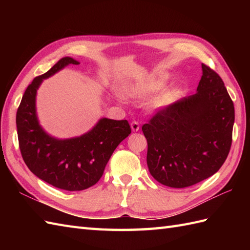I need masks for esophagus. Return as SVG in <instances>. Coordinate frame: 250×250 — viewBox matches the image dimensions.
I'll list each match as a JSON object with an SVG mask.
<instances>
[{"mask_svg": "<svg viewBox=\"0 0 250 250\" xmlns=\"http://www.w3.org/2000/svg\"><path fill=\"white\" fill-rule=\"evenodd\" d=\"M131 129H132V131L133 132H137L140 130V124L137 121H133L131 124Z\"/></svg>", "mask_w": 250, "mask_h": 250, "instance_id": "obj_1", "label": "esophagus"}]
</instances>
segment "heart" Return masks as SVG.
<instances>
[{"mask_svg": "<svg viewBox=\"0 0 250 250\" xmlns=\"http://www.w3.org/2000/svg\"><path fill=\"white\" fill-rule=\"evenodd\" d=\"M167 81V76H162L161 78L157 79L155 82L148 83L146 84H141V86H135V87H130L129 89H126L130 94L133 95H149L157 92L158 90L162 89L164 86H166ZM180 95H182V89L178 87H174L171 89H166L161 91L160 93H158L155 98L151 100L150 106L153 109H163L167 107L168 105H171L174 101H176ZM117 98L122 102L124 99L120 95H117Z\"/></svg>", "mask_w": 250, "mask_h": 250, "instance_id": "obj_1", "label": "heart"}]
</instances>
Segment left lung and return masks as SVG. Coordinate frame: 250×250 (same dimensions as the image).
<instances>
[{"label":"left lung","mask_w":250,"mask_h":250,"mask_svg":"<svg viewBox=\"0 0 250 250\" xmlns=\"http://www.w3.org/2000/svg\"><path fill=\"white\" fill-rule=\"evenodd\" d=\"M233 125L234 105L224 82L202 64L196 93L167 106L143 125L151 176L171 188L210 177L229 155Z\"/></svg>","instance_id":"left-lung-1"}]
</instances>
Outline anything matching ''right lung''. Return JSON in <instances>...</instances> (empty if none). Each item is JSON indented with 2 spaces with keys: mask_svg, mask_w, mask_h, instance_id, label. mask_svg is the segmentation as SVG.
<instances>
[{
  "mask_svg": "<svg viewBox=\"0 0 250 250\" xmlns=\"http://www.w3.org/2000/svg\"><path fill=\"white\" fill-rule=\"evenodd\" d=\"M79 61L64 57L48 72L35 77L21 100L16 116L21 155L26 167L40 179L59 189L81 191L95 185L102 177L110 156L129 136L126 120L99 119L92 129L71 139H58L41 125L36 113L37 90L49 78Z\"/></svg>",
  "mask_w": 250,
  "mask_h": 250,
  "instance_id": "add662e5",
  "label": "right lung"
}]
</instances>
